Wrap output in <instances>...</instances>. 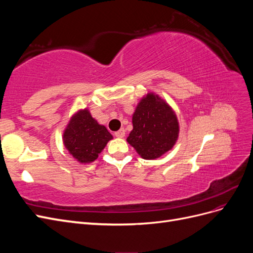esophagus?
Returning a JSON list of instances; mask_svg holds the SVG:
<instances>
[{
    "label": "esophagus",
    "instance_id": "esophagus-1",
    "mask_svg": "<svg viewBox=\"0 0 253 253\" xmlns=\"http://www.w3.org/2000/svg\"><path fill=\"white\" fill-rule=\"evenodd\" d=\"M115 136L118 137V138H124V137L126 136V131H125V128H120L119 131L115 132Z\"/></svg>",
    "mask_w": 253,
    "mask_h": 253
}]
</instances>
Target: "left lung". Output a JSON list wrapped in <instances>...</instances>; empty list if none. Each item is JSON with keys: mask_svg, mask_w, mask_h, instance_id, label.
<instances>
[{"mask_svg": "<svg viewBox=\"0 0 253 253\" xmlns=\"http://www.w3.org/2000/svg\"><path fill=\"white\" fill-rule=\"evenodd\" d=\"M133 129L126 141L143 159H156L170 151L178 138L175 112L164 99L148 93L133 114Z\"/></svg>", "mask_w": 253, "mask_h": 253, "instance_id": "1", "label": "left lung"}]
</instances>
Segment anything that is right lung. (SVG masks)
<instances>
[{
    "mask_svg": "<svg viewBox=\"0 0 253 253\" xmlns=\"http://www.w3.org/2000/svg\"><path fill=\"white\" fill-rule=\"evenodd\" d=\"M111 139L112 134L87 109L74 114L63 133L64 147L81 164L93 163Z\"/></svg>",
    "mask_w": 253,
    "mask_h": 253,
    "instance_id": "add662e5",
    "label": "right lung"
}]
</instances>
